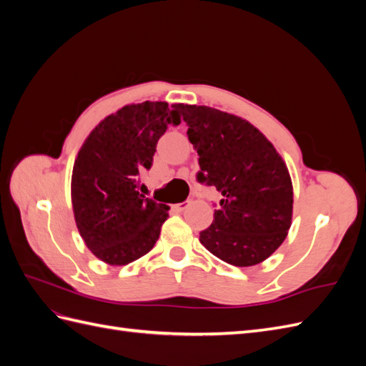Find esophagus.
<instances>
[{
    "label": "esophagus",
    "instance_id": "obj_1",
    "mask_svg": "<svg viewBox=\"0 0 366 366\" xmlns=\"http://www.w3.org/2000/svg\"><path fill=\"white\" fill-rule=\"evenodd\" d=\"M187 206H189V202H184V203H179V204H174V207L177 209V210H180V212H182V210H184Z\"/></svg>",
    "mask_w": 366,
    "mask_h": 366
}]
</instances>
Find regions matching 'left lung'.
I'll use <instances>...</instances> for the list:
<instances>
[{"label": "left lung", "instance_id": "obj_1", "mask_svg": "<svg viewBox=\"0 0 366 366\" xmlns=\"http://www.w3.org/2000/svg\"><path fill=\"white\" fill-rule=\"evenodd\" d=\"M187 137L197 149V180L221 194L200 242L237 267L267 259L292 226L293 186L282 157L262 132L238 116L180 104Z\"/></svg>", "mask_w": 366, "mask_h": 366}]
</instances>
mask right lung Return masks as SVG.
<instances>
[{"label": "right lung", "instance_id": "add662e5", "mask_svg": "<svg viewBox=\"0 0 366 366\" xmlns=\"http://www.w3.org/2000/svg\"><path fill=\"white\" fill-rule=\"evenodd\" d=\"M179 107L149 101L122 107L77 152L71 175L74 221L85 246L109 265H127L147 254L169 217V206L142 195L139 187L159 139L168 125L182 122Z\"/></svg>", "mask_w": 366, "mask_h": 366}]
</instances>
